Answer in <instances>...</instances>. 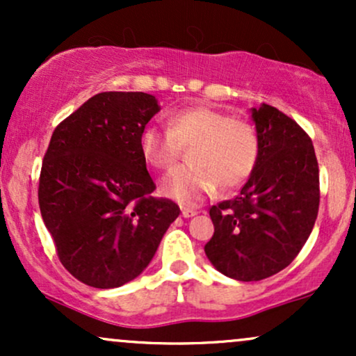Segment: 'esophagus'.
Wrapping results in <instances>:
<instances>
[{"label":"esophagus","instance_id":"obj_1","mask_svg":"<svg viewBox=\"0 0 356 356\" xmlns=\"http://www.w3.org/2000/svg\"><path fill=\"white\" fill-rule=\"evenodd\" d=\"M197 214V211L195 209H191V207H186L182 206V218H192V216Z\"/></svg>","mask_w":356,"mask_h":356}]
</instances>
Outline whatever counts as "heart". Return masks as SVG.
Instances as JSON below:
<instances>
[{
    "instance_id": "obj_1",
    "label": "heart",
    "mask_w": 356,
    "mask_h": 356,
    "mask_svg": "<svg viewBox=\"0 0 356 356\" xmlns=\"http://www.w3.org/2000/svg\"><path fill=\"white\" fill-rule=\"evenodd\" d=\"M167 130L147 125L140 132V152L155 169H170L191 147V164L174 169L162 182L169 197L186 204L201 201L216 186L220 191L239 187L254 172L261 140L252 122L231 117L222 110L194 105L167 113Z\"/></svg>"
}]
</instances>
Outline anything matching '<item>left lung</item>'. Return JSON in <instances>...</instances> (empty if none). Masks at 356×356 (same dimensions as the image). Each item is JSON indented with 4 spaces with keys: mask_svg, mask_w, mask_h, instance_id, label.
<instances>
[{
    "mask_svg": "<svg viewBox=\"0 0 356 356\" xmlns=\"http://www.w3.org/2000/svg\"><path fill=\"white\" fill-rule=\"evenodd\" d=\"M261 154L234 199L209 209L214 234L204 246L222 275L259 281L298 256L312 234L320 206L314 147L300 125L271 105L252 108Z\"/></svg>",
    "mask_w": 356,
    "mask_h": 356,
    "instance_id": "left-lung-1",
    "label": "left lung"
}]
</instances>
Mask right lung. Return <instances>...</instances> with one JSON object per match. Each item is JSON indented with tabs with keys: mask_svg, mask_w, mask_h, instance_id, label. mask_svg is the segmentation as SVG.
Segmentation results:
<instances>
[{
	"mask_svg": "<svg viewBox=\"0 0 356 356\" xmlns=\"http://www.w3.org/2000/svg\"><path fill=\"white\" fill-rule=\"evenodd\" d=\"M159 112L144 92H102L53 130L38 204L60 263L92 288L129 283L150 263L181 214L154 197L140 132Z\"/></svg>",
	"mask_w": 356,
	"mask_h": 356,
	"instance_id": "right-lung-1",
	"label": "right lung"
}]
</instances>
